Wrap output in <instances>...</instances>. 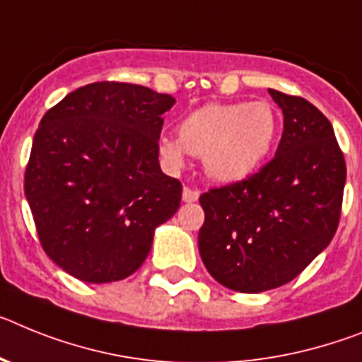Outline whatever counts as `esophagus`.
Wrapping results in <instances>:
<instances>
[{
	"label": "esophagus",
	"instance_id": "34e87169",
	"mask_svg": "<svg viewBox=\"0 0 362 362\" xmlns=\"http://www.w3.org/2000/svg\"><path fill=\"white\" fill-rule=\"evenodd\" d=\"M200 197V193L197 189H193V187H184V191H182V200L187 204L191 202H197Z\"/></svg>",
	"mask_w": 362,
	"mask_h": 362
}]
</instances>
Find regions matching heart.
<instances>
[{
    "mask_svg": "<svg viewBox=\"0 0 362 362\" xmlns=\"http://www.w3.org/2000/svg\"><path fill=\"white\" fill-rule=\"evenodd\" d=\"M279 136V116L266 100L211 102L178 124V138L160 136L158 155L180 169L185 156H199L207 177L222 184L251 178L272 155Z\"/></svg>",
    "mask_w": 362,
    "mask_h": 362,
    "instance_id": "heart-1",
    "label": "heart"
}]
</instances>
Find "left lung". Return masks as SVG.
Instances as JSON below:
<instances>
[{
	"mask_svg": "<svg viewBox=\"0 0 362 362\" xmlns=\"http://www.w3.org/2000/svg\"><path fill=\"white\" fill-rule=\"evenodd\" d=\"M284 131L272 162L238 184L200 194L204 266L216 282L260 293L293 281L337 231L346 163L315 105L269 89Z\"/></svg>",
	"mask_w": 362,
	"mask_h": 362,
	"instance_id": "1",
	"label": "left lung"
}]
</instances>
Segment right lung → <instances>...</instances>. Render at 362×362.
Wrapping results in <instances>:
<instances>
[{
  "instance_id": "1",
  "label": "right lung",
  "mask_w": 362,
  "mask_h": 362,
  "mask_svg": "<svg viewBox=\"0 0 362 362\" xmlns=\"http://www.w3.org/2000/svg\"><path fill=\"white\" fill-rule=\"evenodd\" d=\"M175 105L149 87L96 81L45 112L25 171L49 259L90 284L122 281L149 255L155 229L182 200L158 163L162 115Z\"/></svg>"
}]
</instances>
